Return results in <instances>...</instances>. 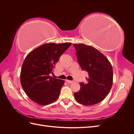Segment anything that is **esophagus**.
<instances>
[{"label": "esophagus", "instance_id": "34e87169", "mask_svg": "<svg viewBox=\"0 0 134 134\" xmlns=\"http://www.w3.org/2000/svg\"><path fill=\"white\" fill-rule=\"evenodd\" d=\"M66 82L68 83H69V84H71L72 82H73V81L69 80H66Z\"/></svg>", "mask_w": 134, "mask_h": 134}]
</instances>
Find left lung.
<instances>
[{
  "label": "left lung",
  "instance_id": "8db88e82",
  "mask_svg": "<svg viewBox=\"0 0 134 134\" xmlns=\"http://www.w3.org/2000/svg\"><path fill=\"white\" fill-rule=\"evenodd\" d=\"M78 62L83 70L88 72L87 84L80 83V90L74 93L76 100L85 106L102 101L113 84V69L103 54L92 46L83 43L73 44Z\"/></svg>",
  "mask_w": 134,
  "mask_h": 134
}]
</instances>
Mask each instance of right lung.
<instances>
[{
    "instance_id": "right-lung-1",
    "label": "right lung",
    "mask_w": 134,
    "mask_h": 134,
    "mask_svg": "<svg viewBox=\"0 0 134 134\" xmlns=\"http://www.w3.org/2000/svg\"><path fill=\"white\" fill-rule=\"evenodd\" d=\"M71 44L48 43L35 48L24 60L20 74L21 86L28 97L40 105L57 100L64 80L51 77L55 65Z\"/></svg>"
}]
</instances>
